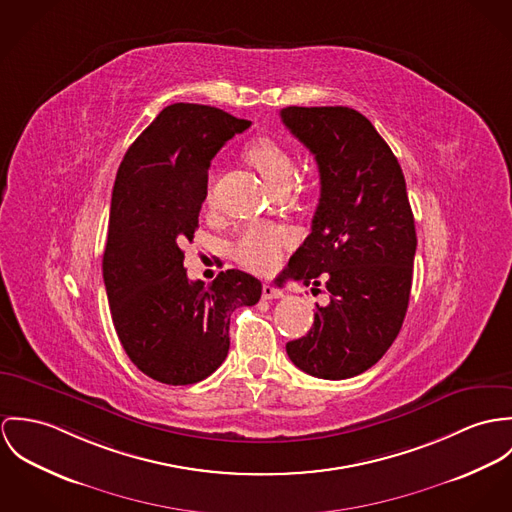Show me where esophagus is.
<instances>
[{"label":"esophagus","mask_w":512,"mask_h":512,"mask_svg":"<svg viewBox=\"0 0 512 512\" xmlns=\"http://www.w3.org/2000/svg\"><path fill=\"white\" fill-rule=\"evenodd\" d=\"M283 296V290L275 288L273 284H263V298L271 300V298H281Z\"/></svg>","instance_id":"1"}]
</instances>
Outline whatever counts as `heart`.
<instances>
[{
  "mask_svg": "<svg viewBox=\"0 0 512 512\" xmlns=\"http://www.w3.org/2000/svg\"><path fill=\"white\" fill-rule=\"evenodd\" d=\"M245 159L255 167L265 182L273 188H288L294 176V167L288 151L271 137H259L245 149ZM206 200L212 202V184L208 186ZM284 237L279 229L259 224L245 229L233 245L235 259L251 271L267 273L277 267L283 251Z\"/></svg>",
  "mask_w": 512,
  "mask_h": 512,
  "instance_id": "1",
  "label": "heart"
}]
</instances>
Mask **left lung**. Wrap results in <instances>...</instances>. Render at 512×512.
Instances as JSON below:
<instances>
[{
    "instance_id": "8db88e82",
    "label": "left lung",
    "mask_w": 512,
    "mask_h": 512,
    "mask_svg": "<svg viewBox=\"0 0 512 512\" xmlns=\"http://www.w3.org/2000/svg\"><path fill=\"white\" fill-rule=\"evenodd\" d=\"M281 119L320 171L312 233L284 275L306 286L326 283L330 294L328 306L316 304L310 332L288 341L286 353L312 377L349 379L387 353L406 316L416 229L404 174L373 123L351 108L290 106Z\"/></svg>"
}]
</instances>
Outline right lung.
Masks as SVG:
<instances>
[{"label": "right lung", "instance_id": "right-lung-1", "mask_svg": "<svg viewBox=\"0 0 512 512\" xmlns=\"http://www.w3.org/2000/svg\"><path fill=\"white\" fill-rule=\"evenodd\" d=\"M251 125L202 104H172L127 149L115 176L104 284L117 338L133 365L165 385L210 377L228 357L229 318L261 283L237 269L190 281L182 245L194 239L208 169Z\"/></svg>", "mask_w": 512, "mask_h": 512}]
</instances>
